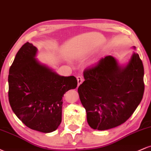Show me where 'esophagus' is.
I'll list each match as a JSON object with an SVG mask.
<instances>
[{"instance_id": "34e87169", "label": "esophagus", "mask_w": 151, "mask_h": 151, "mask_svg": "<svg viewBox=\"0 0 151 151\" xmlns=\"http://www.w3.org/2000/svg\"><path fill=\"white\" fill-rule=\"evenodd\" d=\"M77 82H78V86H79L81 83L83 82V81H84V79H83L82 77H81V76H78L77 77Z\"/></svg>"}]
</instances>
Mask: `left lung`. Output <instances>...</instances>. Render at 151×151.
<instances>
[{
  "mask_svg": "<svg viewBox=\"0 0 151 151\" xmlns=\"http://www.w3.org/2000/svg\"><path fill=\"white\" fill-rule=\"evenodd\" d=\"M143 62L137 53L125 66L106 56L85 69V80L78 93L90 127L104 131L126 122L143 99Z\"/></svg>",
  "mask_w": 151,
  "mask_h": 151,
  "instance_id": "left-lung-1",
  "label": "left lung"
}]
</instances>
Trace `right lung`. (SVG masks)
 Segmentation results:
<instances>
[{
  "instance_id": "obj_1",
  "label": "right lung",
  "mask_w": 151,
  "mask_h": 151,
  "mask_svg": "<svg viewBox=\"0 0 151 151\" xmlns=\"http://www.w3.org/2000/svg\"><path fill=\"white\" fill-rule=\"evenodd\" d=\"M37 49L26 42L9 70L8 99L17 117L30 129L42 133L55 131L61 124L62 97L75 89L74 76L63 77L35 59Z\"/></svg>"
}]
</instances>
